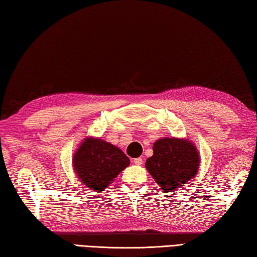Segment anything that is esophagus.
<instances>
[{"label":"esophagus","instance_id":"1","mask_svg":"<svg viewBox=\"0 0 257 257\" xmlns=\"http://www.w3.org/2000/svg\"><path fill=\"white\" fill-rule=\"evenodd\" d=\"M134 163L136 166H141L144 163L143 158H136V159H134Z\"/></svg>","mask_w":257,"mask_h":257}]
</instances>
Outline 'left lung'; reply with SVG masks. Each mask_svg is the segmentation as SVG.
Returning a JSON list of instances; mask_svg holds the SVG:
<instances>
[{
    "instance_id": "8db88e82",
    "label": "left lung",
    "mask_w": 257,
    "mask_h": 257,
    "mask_svg": "<svg viewBox=\"0 0 257 257\" xmlns=\"http://www.w3.org/2000/svg\"><path fill=\"white\" fill-rule=\"evenodd\" d=\"M152 149L146 168L165 193L181 188L198 173L199 152L188 139L166 137L157 140Z\"/></svg>"
}]
</instances>
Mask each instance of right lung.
Returning a JSON list of instances; mask_svg holds the SVG:
<instances>
[{"instance_id": "right-lung-1", "label": "right lung", "mask_w": 257, "mask_h": 257, "mask_svg": "<svg viewBox=\"0 0 257 257\" xmlns=\"http://www.w3.org/2000/svg\"><path fill=\"white\" fill-rule=\"evenodd\" d=\"M129 163V158L116 146L98 138H86L73 157L78 179L96 192L105 190Z\"/></svg>"}]
</instances>
